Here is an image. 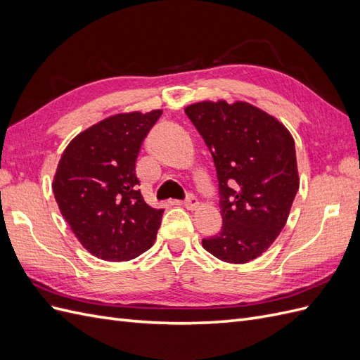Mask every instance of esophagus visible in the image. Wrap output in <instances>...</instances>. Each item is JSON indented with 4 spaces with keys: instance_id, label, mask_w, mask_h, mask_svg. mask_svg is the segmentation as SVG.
I'll return each instance as SVG.
<instances>
[{
    "instance_id": "1",
    "label": "esophagus",
    "mask_w": 360,
    "mask_h": 360,
    "mask_svg": "<svg viewBox=\"0 0 360 360\" xmlns=\"http://www.w3.org/2000/svg\"><path fill=\"white\" fill-rule=\"evenodd\" d=\"M198 198L195 197L193 193H188L186 195V200H184V207H186V209H189V210H193V209H197L198 207Z\"/></svg>"
}]
</instances>
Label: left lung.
I'll return each mask as SVG.
<instances>
[{
    "mask_svg": "<svg viewBox=\"0 0 360 360\" xmlns=\"http://www.w3.org/2000/svg\"><path fill=\"white\" fill-rule=\"evenodd\" d=\"M184 112L210 150L219 183L222 230L202 246L226 263H249L275 242L296 198L294 139L246 102H200Z\"/></svg>",
    "mask_w": 360,
    "mask_h": 360,
    "instance_id": "left-lung-1",
    "label": "left lung"
}]
</instances>
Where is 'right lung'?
Returning <instances> with one entry per match:
<instances>
[{
    "instance_id": "add662e5",
    "label": "right lung",
    "mask_w": 360,
    "mask_h": 360,
    "mask_svg": "<svg viewBox=\"0 0 360 360\" xmlns=\"http://www.w3.org/2000/svg\"><path fill=\"white\" fill-rule=\"evenodd\" d=\"M160 115L156 110L105 118L73 138L60 159L56 201L76 238L97 258L127 261L155 243L163 210L144 201L135 163Z\"/></svg>"
}]
</instances>
